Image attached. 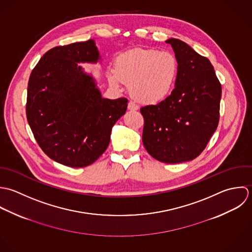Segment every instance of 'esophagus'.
Instances as JSON below:
<instances>
[{"label":"esophagus","mask_w":252,"mask_h":252,"mask_svg":"<svg viewBox=\"0 0 252 252\" xmlns=\"http://www.w3.org/2000/svg\"><path fill=\"white\" fill-rule=\"evenodd\" d=\"M127 108L130 111H136V110H138V105L134 101H129L128 105H127Z\"/></svg>","instance_id":"esophagus-1"}]
</instances>
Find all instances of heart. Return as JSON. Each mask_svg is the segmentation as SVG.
<instances>
[{
    "label": "heart",
    "mask_w": 252,
    "mask_h": 252,
    "mask_svg": "<svg viewBox=\"0 0 252 252\" xmlns=\"http://www.w3.org/2000/svg\"><path fill=\"white\" fill-rule=\"evenodd\" d=\"M111 82L120 86L129 82L131 95L142 103L163 100L173 89L178 75V62L169 52L154 49H135L119 55Z\"/></svg>",
    "instance_id": "heart-1"
}]
</instances>
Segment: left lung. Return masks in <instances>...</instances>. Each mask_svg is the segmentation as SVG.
<instances>
[{
    "label": "left lung",
    "instance_id": "left-lung-1",
    "mask_svg": "<svg viewBox=\"0 0 252 252\" xmlns=\"http://www.w3.org/2000/svg\"><path fill=\"white\" fill-rule=\"evenodd\" d=\"M175 53L178 75L171 94L144 106L143 145L165 163L192 160L201 155L217 128L221 84L210 61L177 39L166 41Z\"/></svg>",
    "mask_w": 252,
    "mask_h": 252
}]
</instances>
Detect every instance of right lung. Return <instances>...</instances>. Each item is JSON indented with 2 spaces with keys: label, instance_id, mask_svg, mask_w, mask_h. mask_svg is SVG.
<instances>
[{
  "label": "right lung",
  "instance_id": "right-lung-1",
  "mask_svg": "<svg viewBox=\"0 0 252 252\" xmlns=\"http://www.w3.org/2000/svg\"><path fill=\"white\" fill-rule=\"evenodd\" d=\"M93 40L47 51L32 70L26 116L36 141L51 159L71 167L94 162L107 149L127 99L101 97L93 78L77 62H96Z\"/></svg>",
  "mask_w": 252,
  "mask_h": 252
}]
</instances>
